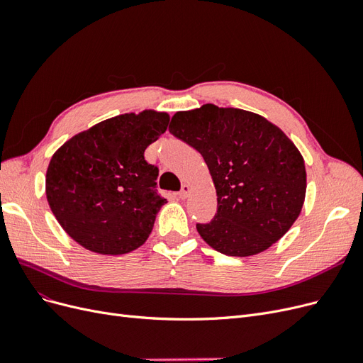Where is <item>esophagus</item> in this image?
Listing matches in <instances>:
<instances>
[{"instance_id":"obj_1","label":"esophagus","mask_w":363,"mask_h":363,"mask_svg":"<svg viewBox=\"0 0 363 363\" xmlns=\"http://www.w3.org/2000/svg\"><path fill=\"white\" fill-rule=\"evenodd\" d=\"M188 194H190V186H188V185H182V190L178 193V197L184 200V199L188 197Z\"/></svg>"}]
</instances>
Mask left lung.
<instances>
[{
	"label": "left lung",
	"mask_w": 363,
	"mask_h": 363,
	"mask_svg": "<svg viewBox=\"0 0 363 363\" xmlns=\"http://www.w3.org/2000/svg\"><path fill=\"white\" fill-rule=\"evenodd\" d=\"M169 132L197 150L212 175L218 211L197 224L230 257L259 254L285 234L306 197V166L292 140L264 117L206 104L172 117Z\"/></svg>",
	"instance_id": "8db88e82"
}]
</instances>
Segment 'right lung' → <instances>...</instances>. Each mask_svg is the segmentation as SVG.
Listing matches in <instances>:
<instances>
[{
  "label": "right lung",
  "mask_w": 363,
  "mask_h": 363,
  "mask_svg": "<svg viewBox=\"0 0 363 363\" xmlns=\"http://www.w3.org/2000/svg\"><path fill=\"white\" fill-rule=\"evenodd\" d=\"M167 124L166 113L117 116L75 135L53 154L47 201L77 243L104 255L144 245L166 203L157 191L159 167L144 152Z\"/></svg>",
  "instance_id": "add662e5"
}]
</instances>
